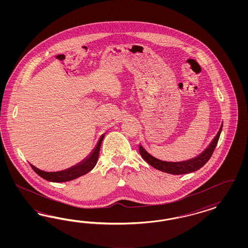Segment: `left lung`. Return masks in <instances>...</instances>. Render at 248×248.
Instances as JSON below:
<instances>
[{"label": "left lung", "mask_w": 248, "mask_h": 248, "mask_svg": "<svg viewBox=\"0 0 248 248\" xmlns=\"http://www.w3.org/2000/svg\"><path fill=\"white\" fill-rule=\"evenodd\" d=\"M222 128H223V124H221V127L218 131L217 135H216V137L213 139V141L208 145V147L203 151L202 154H200L198 156L192 158L187 161H184V162L162 161L160 159L153 156L143 148L142 145H139V152H140V155L143 159H144L154 168L157 169L159 171L171 173V174H185V173H193L195 171L199 170L201 167H203V165H205L208 162V160L210 159L214 151L216 149V146L217 144Z\"/></svg>", "instance_id": "8db88e82"}]
</instances>
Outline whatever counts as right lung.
I'll use <instances>...</instances> for the list:
<instances>
[{
	"instance_id": "right-lung-1",
	"label": "right lung",
	"mask_w": 248,
	"mask_h": 248,
	"mask_svg": "<svg viewBox=\"0 0 248 248\" xmlns=\"http://www.w3.org/2000/svg\"><path fill=\"white\" fill-rule=\"evenodd\" d=\"M105 135H102L98 141L96 146L94 149L91 153L90 155L80 162L79 164L74 165L66 170L62 171H58V172H45L34 165L30 164L31 167L33 169V171L40 175L42 178L49 182H53V183H62V182H68V181L74 180L80 176H82L85 173H89L91 170L95 166L97 163L98 158H99V152H100V147L102 142L104 140Z\"/></svg>"
}]
</instances>
